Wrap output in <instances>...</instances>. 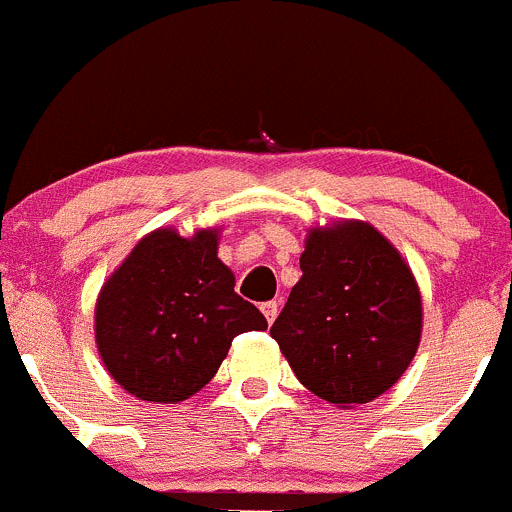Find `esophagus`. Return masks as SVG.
I'll return each instance as SVG.
<instances>
[{"mask_svg": "<svg viewBox=\"0 0 512 512\" xmlns=\"http://www.w3.org/2000/svg\"><path fill=\"white\" fill-rule=\"evenodd\" d=\"M261 311H264L266 321H269V324H274V319L279 316V304H276V301H266V304H261Z\"/></svg>", "mask_w": 512, "mask_h": 512, "instance_id": "esophagus-1", "label": "esophagus"}]
</instances>
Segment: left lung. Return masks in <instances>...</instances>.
I'll return each mask as SVG.
<instances>
[{
	"label": "left lung",
	"mask_w": 512,
	"mask_h": 512,
	"mask_svg": "<svg viewBox=\"0 0 512 512\" xmlns=\"http://www.w3.org/2000/svg\"><path fill=\"white\" fill-rule=\"evenodd\" d=\"M301 279L271 337L296 379L329 405H367L415 359L422 296L402 253L364 221L309 228Z\"/></svg>",
	"instance_id": "8db88e82"
}]
</instances>
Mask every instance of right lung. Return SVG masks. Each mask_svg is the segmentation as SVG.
Segmentation results:
<instances>
[{
  "label": "right lung",
  "mask_w": 512,
  "mask_h": 512,
  "mask_svg": "<svg viewBox=\"0 0 512 512\" xmlns=\"http://www.w3.org/2000/svg\"><path fill=\"white\" fill-rule=\"evenodd\" d=\"M221 228L180 236L155 228L107 276L95 304V344L110 377L133 397L178 405L201 392L233 337L264 332L259 309L233 291L218 259Z\"/></svg>",
  "instance_id": "1"
}]
</instances>
